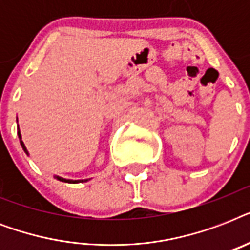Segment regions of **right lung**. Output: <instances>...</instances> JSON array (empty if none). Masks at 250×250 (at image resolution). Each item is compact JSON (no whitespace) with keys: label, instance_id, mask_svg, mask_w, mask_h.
<instances>
[{"label":"right lung","instance_id":"obj_1","mask_svg":"<svg viewBox=\"0 0 250 250\" xmlns=\"http://www.w3.org/2000/svg\"><path fill=\"white\" fill-rule=\"evenodd\" d=\"M18 136H19V140H21V148H23V150H24L25 154H27V156H29V154H28V150H27V148H25L24 143H23V140H21V129H19V125H18ZM54 178H56L57 180H60V182L71 183V184H76V183H84V182H88V179H82V180H72V179H64V178H61V176H57V175H54Z\"/></svg>","mask_w":250,"mask_h":250}]
</instances>
